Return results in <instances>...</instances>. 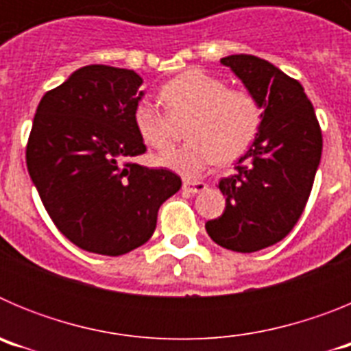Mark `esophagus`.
Instances as JSON below:
<instances>
[{"label":"esophagus","mask_w":351,"mask_h":351,"mask_svg":"<svg viewBox=\"0 0 351 351\" xmlns=\"http://www.w3.org/2000/svg\"><path fill=\"white\" fill-rule=\"evenodd\" d=\"M182 190L188 191V193H200V191L207 190V184L202 181H184L182 182Z\"/></svg>","instance_id":"1"}]
</instances>
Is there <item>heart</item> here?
<instances>
[{"mask_svg": "<svg viewBox=\"0 0 351 351\" xmlns=\"http://www.w3.org/2000/svg\"><path fill=\"white\" fill-rule=\"evenodd\" d=\"M167 112L154 101L141 100L133 108L138 137L154 149L172 144L173 121L190 116L188 144L156 158L158 165L182 173L200 176L216 161L243 156L255 142L262 125V108L247 89L226 88L225 80L191 68L161 88Z\"/></svg>", "mask_w": 351, "mask_h": 351, "instance_id": "b5f03b06", "label": "heart"}]
</instances>
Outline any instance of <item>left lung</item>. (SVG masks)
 <instances>
[{
    "mask_svg": "<svg viewBox=\"0 0 351 351\" xmlns=\"http://www.w3.org/2000/svg\"><path fill=\"white\" fill-rule=\"evenodd\" d=\"M255 96L262 125L239 160L237 173L219 181L225 213L206 223L214 243L253 253L280 243L299 221L322 158L315 108L295 79L251 54L221 58Z\"/></svg>",
    "mask_w": 351,
    "mask_h": 351,
    "instance_id": "obj_1",
    "label": "left lung"
}]
</instances>
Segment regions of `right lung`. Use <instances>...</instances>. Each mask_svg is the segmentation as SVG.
Listing matches in <instances>:
<instances>
[{
  "label": "right lung",
  "mask_w": 351,
  "mask_h": 351,
  "mask_svg": "<svg viewBox=\"0 0 351 351\" xmlns=\"http://www.w3.org/2000/svg\"><path fill=\"white\" fill-rule=\"evenodd\" d=\"M141 86L133 70L89 64L36 108L27 172L58 230L80 250L119 256L147 243L158 209L182 184L172 170L130 161L145 153L133 125Z\"/></svg>",
  "instance_id": "add662e5"
}]
</instances>
